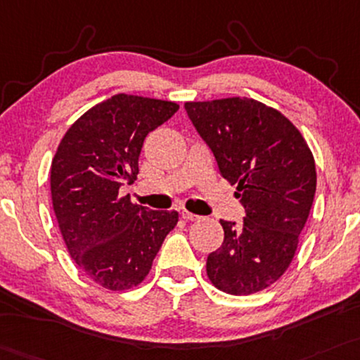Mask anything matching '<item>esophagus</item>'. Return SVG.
Returning <instances> with one entry per match:
<instances>
[{"mask_svg": "<svg viewBox=\"0 0 360 360\" xmlns=\"http://www.w3.org/2000/svg\"><path fill=\"white\" fill-rule=\"evenodd\" d=\"M179 214H181V218L186 219V221H196V219H201V216L194 214V213H191V211L184 210V207L179 211Z\"/></svg>", "mask_w": 360, "mask_h": 360, "instance_id": "34e87169", "label": "esophagus"}]
</instances>
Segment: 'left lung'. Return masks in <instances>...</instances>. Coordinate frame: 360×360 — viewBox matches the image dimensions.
<instances>
[{"label":"left lung","instance_id":"8db88e82","mask_svg":"<svg viewBox=\"0 0 360 360\" xmlns=\"http://www.w3.org/2000/svg\"><path fill=\"white\" fill-rule=\"evenodd\" d=\"M184 109L245 207L240 224L219 221L224 240L207 257V278L229 295L262 292L295 257L317 188L314 154L287 117L255 98L186 102Z\"/></svg>","mask_w":360,"mask_h":360}]
</instances>
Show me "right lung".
<instances>
[{
  "mask_svg": "<svg viewBox=\"0 0 360 360\" xmlns=\"http://www.w3.org/2000/svg\"><path fill=\"white\" fill-rule=\"evenodd\" d=\"M177 110L176 102L117 94L80 115L56 149L50 189L58 228L73 262L103 288L142 283L179 219L119 194L137 179L147 134Z\"/></svg>",
  "mask_w": 360,
  "mask_h": 360,
  "instance_id": "right-lung-1",
  "label": "right lung"
}]
</instances>
